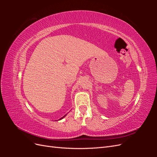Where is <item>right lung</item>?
Returning a JSON list of instances; mask_svg holds the SVG:
<instances>
[{
  "mask_svg": "<svg viewBox=\"0 0 157 157\" xmlns=\"http://www.w3.org/2000/svg\"><path fill=\"white\" fill-rule=\"evenodd\" d=\"M65 116H63V117H62V118H60V119H62V118H63V117H65Z\"/></svg>",
  "mask_w": 157,
  "mask_h": 157,
  "instance_id": "add662e5",
  "label": "right lung"
}]
</instances>
